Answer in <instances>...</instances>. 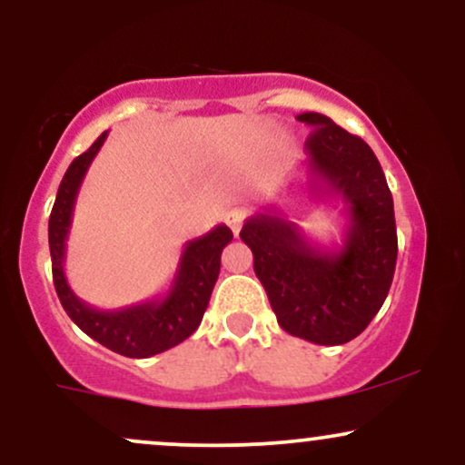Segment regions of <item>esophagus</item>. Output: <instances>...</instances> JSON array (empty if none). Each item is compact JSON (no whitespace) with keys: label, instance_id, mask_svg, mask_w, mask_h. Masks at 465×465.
I'll list each match as a JSON object with an SVG mask.
<instances>
[{"label":"esophagus","instance_id":"esophagus-1","mask_svg":"<svg viewBox=\"0 0 465 465\" xmlns=\"http://www.w3.org/2000/svg\"><path fill=\"white\" fill-rule=\"evenodd\" d=\"M225 223L232 229L233 233H240V229H242V223H244V212L242 210H227L225 212Z\"/></svg>","mask_w":465,"mask_h":465}]
</instances>
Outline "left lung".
<instances>
[{"label": "left lung", "instance_id": "8db88e82", "mask_svg": "<svg viewBox=\"0 0 465 465\" xmlns=\"http://www.w3.org/2000/svg\"><path fill=\"white\" fill-rule=\"evenodd\" d=\"M311 126L306 148L312 199L345 203L343 244L323 249L302 233L275 205L247 218L240 232L253 253L277 323L288 334L317 345L356 339L381 311L398 258L393 199L376 154L361 137L328 115L300 114Z\"/></svg>", "mask_w": 465, "mask_h": 465}]
</instances>
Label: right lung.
Masks as SVG:
<instances>
[{"mask_svg": "<svg viewBox=\"0 0 465 465\" xmlns=\"http://www.w3.org/2000/svg\"><path fill=\"white\" fill-rule=\"evenodd\" d=\"M106 140V131L89 146L87 153L78 154L69 163L65 177L58 185L54 207L47 225L52 255V275H54L56 295L74 323L100 345L129 359H148L162 354L185 341L201 325L207 311L212 291L221 273V253L232 242L233 233L227 225H218L205 236L185 242L177 273L163 297L117 308L100 311L89 306L67 284L65 253L67 236L72 229L74 205L80 185L94 157Z\"/></svg>", "mask_w": 465, "mask_h": 465, "instance_id": "right-lung-1", "label": "right lung"}]
</instances>
